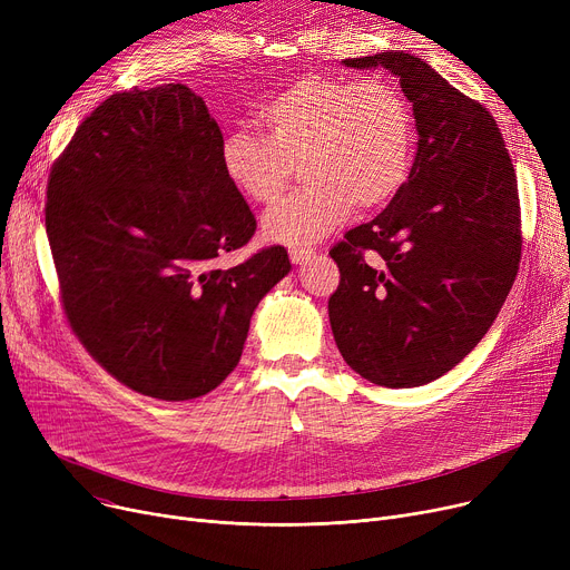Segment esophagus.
<instances>
[{
	"label": "esophagus",
	"instance_id": "1",
	"mask_svg": "<svg viewBox=\"0 0 570 570\" xmlns=\"http://www.w3.org/2000/svg\"><path fill=\"white\" fill-rule=\"evenodd\" d=\"M314 256H316V252H314V249H305V247H295V249L288 252V258H291V263H295V265H303V263L312 261Z\"/></svg>",
	"mask_w": 570,
	"mask_h": 570
}]
</instances>
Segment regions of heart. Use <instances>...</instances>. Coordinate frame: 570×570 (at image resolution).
Here are the masks:
<instances>
[{"label":"heart","instance_id":"b5f03b06","mask_svg":"<svg viewBox=\"0 0 570 570\" xmlns=\"http://www.w3.org/2000/svg\"><path fill=\"white\" fill-rule=\"evenodd\" d=\"M265 136L235 129L222 140L224 175L239 196L269 207L291 185L305 187L263 222L269 243L309 247L353 213L391 203L413 161L415 129L406 99L381 80L303 73L256 112Z\"/></svg>","mask_w":570,"mask_h":570}]
</instances>
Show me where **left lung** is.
Wrapping results in <instances>:
<instances>
[{
    "label": "left lung",
    "mask_w": 570,
    "mask_h": 570,
    "mask_svg": "<svg viewBox=\"0 0 570 570\" xmlns=\"http://www.w3.org/2000/svg\"><path fill=\"white\" fill-rule=\"evenodd\" d=\"M344 65L387 69L400 80L417 153L391 205L331 249L342 275L327 301L331 327L346 365L363 379L425 385L485 337L515 282V170L490 110L421 57L387 50Z\"/></svg>",
    "instance_id": "left-lung-1"
}]
</instances>
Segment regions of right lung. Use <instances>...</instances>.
Returning a JSON list of instances; mask_svg holds the SVG:
<instances>
[{
	"instance_id": "right-lung-1",
	"label": "right lung",
	"mask_w": 570,
	"mask_h": 570,
	"mask_svg": "<svg viewBox=\"0 0 570 570\" xmlns=\"http://www.w3.org/2000/svg\"><path fill=\"white\" fill-rule=\"evenodd\" d=\"M222 129L183 82L106 99L50 170L46 233L71 331L131 391L207 395L237 367L284 247L222 267L256 219L224 175Z\"/></svg>"
}]
</instances>
